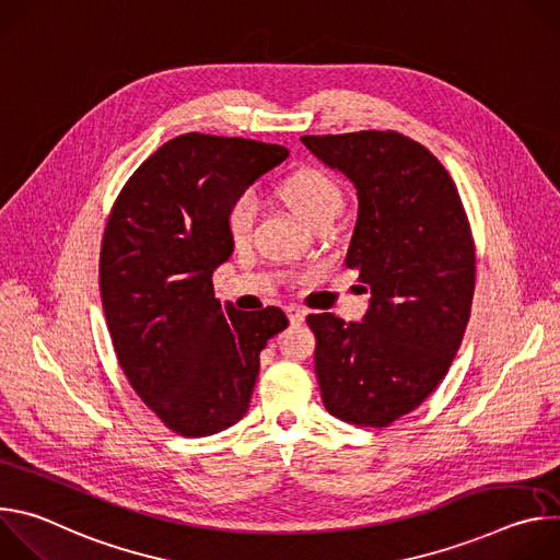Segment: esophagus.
<instances>
[{
	"label": "esophagus",
	"mask_w": 560,
	"mask_h": 560,
	"mask_svg": "<svg viewBox=\"0 0 560 560\" xmlns=\"http://www.w3.org/2000/svg\"><path fill=\"white\" fill-rule=\"evenodd\" d=\"M285 314H288V318H290L292 324H303L307 312H305L301 305H294V303H292V305H285Z\"/></svg>",
	"instance_id": "obj_1"
}]
</instances>
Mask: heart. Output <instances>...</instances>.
I'll return each mask as SVG.
<instances>
[{
  "instance_id": "b5f03b06",
  "label": "heart",
  "mask_w": 560,
  "mask_h": 560,
  "mask_svg": "<svg viewBox=\"0 0 560 560\" xmlns=\"http://www.w3.org/2000/svg\"><path fill=\"white\" fill-rule=\"evenodd\" d=\"M279 195L292 208V212L307 223H312L324 212L341 210V203H343L341 190L332 182V177H328L322 171H314V168H305V171L290 175L281 184ZM255 210H257L255 195L248 190L236 195L230 201V206L225 210V230L234 244L248 238V234L253 230V221H255Z\"/></svg>"
}]
</instances>
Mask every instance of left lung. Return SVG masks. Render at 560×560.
<instances>
[{
	"label": "left lung",
	"mask_w": 560,
	"mask_h": 560,
	"mask_svg": "<svg viewBox=\"0 0 560 560\" xmlns=\"http://www.w3.org/2000/svg\"><path fill=\"white\" fill-rule=\"evenodd\" d=\"M357 188L348 268L370 288L363 324L307 314L326 410L387 428L417 410L460 348L476 283V248L458 190L439 159L394 130L303 135Z\"/></svg>",
	"instance_id": "obj_1"
}]
</instances>
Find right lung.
<instances>
[{"label":"right lung","mask_w":560,"mask_h":560,"mask_svg":"<svg viewBox=\"0 0 560 560\" xmlns=\"http://www.w3.org/2000/svg\"><path fill=\"white\" fill-rule=\"evenodd\" d=\"M288 148L244 137L179 135L117 195L100 253V292L117 361L141 401L182 436L242 419L259 352L288 326L279 307L234 310L212 272L232 253L230 201Z\"/></svg>","instance_id":"obj_1"}]
</instances>
